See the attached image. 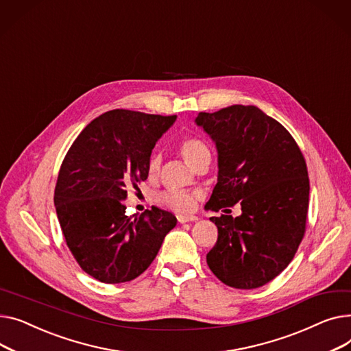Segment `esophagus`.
<instances>
[{
  "instance_id": "obj_1",
  "label": "esophagus",
  "mask_w": 351,
  "mask_h": 351,
  "mask_svg": "<svg viewBox=\"0 0 351 351\" xmlns=\"http://www.w3.org/2000/svg\"><path fill=\"white\" fill-rule=\"evenodd\" d=\"M177 219L180 223H184V222H191V221H197L198 218L194 217V215H177Z\"/></svg>"
}]
</instances>
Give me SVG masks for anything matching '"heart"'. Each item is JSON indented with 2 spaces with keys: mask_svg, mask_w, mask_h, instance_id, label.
<instances>
[{
  "mask_svg": "<svg viewBox=\"0 0 351 351\" xmlns=\"http://www.w3.org/2000/svg\"><path fill=\"white\" fill-rule=\"evenodd\" d=\"M180 153H181L182 158L185 160V162H187L191 169H197L201 162L210 161V158H211V153H210V149L207 144L197 137L184 138L180 144ZM160 164H161L160 154L153 153L150 156L149 164H147L150 176H156L158 173ZM158 202L170 210H174L181 214H187V213H191L195 207L197 194L173 189V190H167V191L161 193L158 195Z\"/></svg>",
  "mask_w": 351,
  "mask_h": 351,
  "instance_id": "obj_1",
  "label": "heart"
}]
</instances>
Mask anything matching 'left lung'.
Returning a JSON list of instances; mask_svg holds the SVG:
<instances>
[{"label": "left lung", "instance_id": "obj_1", "mask_svg": "<svg viewBox=\"0 0 351 351\" xmlns=\"http://www.w3.org/2000/svg\"><path fill=\"white\" fill-rule=\"evenodd\" d=\"M195 123L215 141L218 182L205 208L241 202L242 214L210 218L218 239L207 254L213 274L235 289H256L293 259L304 237L308 177L298 143L256 106L201 112Z\"/></svg>", "mask_w": 351, "mask_h": 351}]
</instances>
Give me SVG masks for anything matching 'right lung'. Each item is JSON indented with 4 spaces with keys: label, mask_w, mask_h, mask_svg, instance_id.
Returning <instances> with one entry per match:
<instances>
[{
    "label": "right lung",
    "mask_w": 351,
    "mask_h": 351,
    "mask_svg": "<svg viewBox=\"0 0 351 351\" xmlns=\"http://www.w3.org/2000/svg\"><path fill=\"white\" fill-rule=\"evenodd\" d=\"M176 116L116 109L82 130L58 174L55 207L73 258L92 278L123 283L141 275L158 254L177 218L152 207L129 218L128 187L149 177L156 141Z\"/></svg>",
    "instance_id": "1"
}]
</instances>
